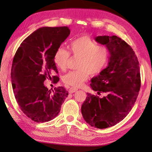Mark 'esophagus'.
Listing matches in <instances>:
<instances>
[{"label":"esophagus","instance_id":"obj_1","mask_svg":"<svg viewBox=\"0 0 152 152\" xmlns=\"http://www.w3.org/2000/svg\"><path fill=\"white\" fill-rule=\"evenodd\" d=\"M78 91V88H75V87H71V88L69 89V92L70 93H73V92H75Z\"/></svg>","mask_w":152,"mask_h":152}]
</instances>
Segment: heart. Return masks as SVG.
I'll return each mask as SVG.
<instances>
[{
	"mask_svg": "<svg viewBox=\"0 0 152 152\" xmlns=\"http://www.w3.org/2000/svg\"><path fill=\"white\" fill-rule=\"evenodd\" d=\"M72 55L79 58L76 70L70 71L63 76L62 80L67 85L80 86L91 75H97L107 66L109 59V51L106 46L98 45L91 38L83 36L74 40L68 45ZM70 53L62 48L56 51L53 61L59 69L64 71Z\"/></svg>",
	"mask_w": 152,
	"mask_h": 152,
	"instance_id": "b5f03b06",
	"label": "heart"
}]
</instances>
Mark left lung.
Listing matches in <instances>:
<instances>
[{
	"label": "left lung",
	"mask_w": 152,
	"mask_h": 152,
	"mask_svg": "<svg viewBox=\"0 0 152 152\" xmlns=\"http://www.w3.org/2000/svg\"><path fill=\"white\" fill-rule=\"evenodd\" d=\"M96 42L109 49L108 66L91 79V87L100 98L87 93L81 112L85 121L98 129L114 126L125 118L134 105L141 86L140 70L134 51L116 35L98 36Z\"/></svg>",
	"instance_id": "obj_1"
}]
</instances>
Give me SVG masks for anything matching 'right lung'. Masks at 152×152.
<instances>
[{"label":"right lung","instance_id":"1","mask_svg":"<svg viewBox=\"0 0 152 152\" xmlns=\"http://www.w3.org/2000/svg\"><path fill=\"white\" fill-rule=\"evenodd\" d=\"M70 33L68 27H43L35 31L21 43L13 58L11 82L20 110L37 123L57 117L68 92L62 86L48 90L46 78L57 83L59 78L53 57L56 51Z\"/></svg>","mask_w":152,"mask_h":152}]
</instances>
